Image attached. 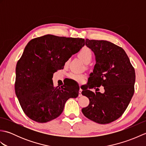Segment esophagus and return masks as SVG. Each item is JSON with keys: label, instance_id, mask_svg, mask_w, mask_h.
<instances>
[{"label": "esophagus", "instance_id": "esophagus-1", "mask_svg": "<svg viewBox=\"0 0 146 146\" xmlns=\"http://www.w3.org/2000/svg\"><path fill=\"white\" fill-rule=\"evenodd\" d=\"M82 90L81 88H80V90H79V94H78V97H82Z\"/></svg>", "mask_w": 146, "mask_h": 146}]
</instances>
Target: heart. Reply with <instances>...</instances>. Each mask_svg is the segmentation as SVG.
<instances>
[{"instance_id":"heart-1","label":"heart","mask_w":146,"mask_h":146,"mask_svg":"<svg viewBox=\"0 0 146 146\" xmlns=\"http://www.w3.org/2000/svg\"><path fill=\"white\" fill-rule=\"evenodd\" d=\"M92 51L89 48L84 46L78 53L79 57L85 62V63H88L92 59ZM70 77L71 79L79 83H82L85 79V76L83 74L73 73L70 74Z\"/></svg>"}]
</instances>
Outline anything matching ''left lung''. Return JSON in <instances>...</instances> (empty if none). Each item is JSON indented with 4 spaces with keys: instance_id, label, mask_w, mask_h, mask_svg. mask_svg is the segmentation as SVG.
<instances>
[{
    "instance_id": "left-lung-1",
    "label": "left lung",
    "mask_w": 146,
    "mask_h": 146,
    "mask_svg": "<svg viewBox=\"0 0 146 146\" xmlns=\"http://www.w3.org/2000/svg\"><path fill=\"white\" fill-rule=\"evenodd\" d=\"M85 44L94 52L96 60L88 78L90 88L103 86L105 92L94 93L83 89L82 94L88 98L90 104L82 111L94 122L110 123L122 116L131 100L134 93L135 70L125 51L113 43L86 39Z\"/></svg>"
}]
</instances>
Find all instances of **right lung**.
<instances>
[{
  "label": "right lung",
  "instance_id": "add662e5",
  "mask_svg": "<svg viewBox=\"0 0 146 146\" xmlns=\"http://www.w3.org/2000/svg\"><path fill=\"white\" fill-rule=\"evenodd\" d=\"M84 45V39L51 35L27 43L15 68V92L31 119L39 123L53 120L63 112L68 99L78 97L80 88L65 84L55 87L52 78Z\"/></svg>",
  "mask_w": 146,
  "mask_h": 146
}]
</instances>
